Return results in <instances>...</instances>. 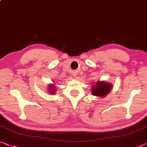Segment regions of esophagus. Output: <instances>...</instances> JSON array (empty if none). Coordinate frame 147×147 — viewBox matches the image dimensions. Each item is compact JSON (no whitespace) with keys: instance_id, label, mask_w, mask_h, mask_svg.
Segmentation results:
<instances>
[{"instance_id":"obj_1","label":"esophagus","mask_w":147,"mask_h":147,"mask_svg":"<svg viewBox=\"0 0 147 147\" xmlns=\"http://www.w3.org/2000/svg\"><path fill=\"white\" fill-rule=\"evenodd\" d=\"M74 76H76V74H74Z\"/></svg>"}]
</instances>
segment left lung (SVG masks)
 I'll return each instance as SVG.
<instances>
[{"label":"left lung","instance_id":"left-lung-1","mask_svg":"<svg viewBox=\"0 0 147 147\" xmlns=\"http://www.w3.org/2000/svg\"><path fill=\"white\" fill-rule=\"evenodd\" d=\"M96 86H92V94L96 96H106V94L110 92L111 89V84L110 83H107L104 81H101V82H96Z\"/></svg>","mask_w":147,"mask_h":147}]
</instances>
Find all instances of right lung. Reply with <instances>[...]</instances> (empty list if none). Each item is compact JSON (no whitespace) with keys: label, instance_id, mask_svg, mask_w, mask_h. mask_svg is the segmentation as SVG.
Instances as JSON below:
<instances>
[{"label":"right lung","instance_id":"obj_1","mask_svg":"<svg viewBox=\"0 0 147 147\" xmlns=\"http://www.w3.org/2000/svg\"><path fill=\"white\" fill-rule=\"evenodd\" d=\"M49 87H51V88H50V92H51L52 94H53V93H55V87L54 86H49Z\"/></svg>","mask_w":147,"mask_h":147}]
</instances>
